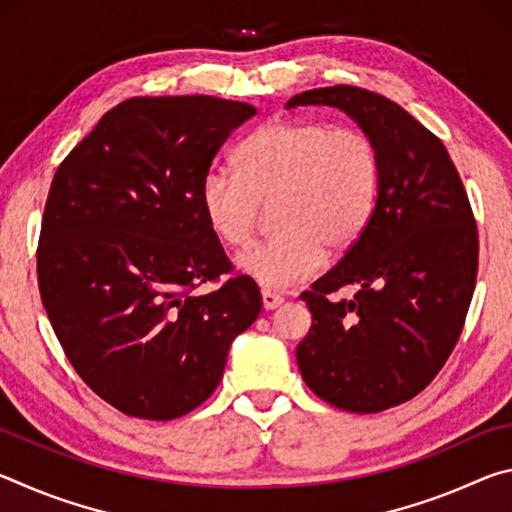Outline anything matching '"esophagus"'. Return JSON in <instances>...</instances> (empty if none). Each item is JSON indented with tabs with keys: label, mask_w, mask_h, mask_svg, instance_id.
<instances>
[{
	"label": "esophagus",
	"mask_w": 512,
	"mask_h": 512,
	"mask_svg": "<svg viewBox=\"0 0 512 512\" xmlns=\"http://www.w3.org/2000/svg\"><path fill=\"white\" fill-rule=\"evenodd\" d=\"M282 296H277V293H273V291H268V289H264L262 291V305H264V309L266 311H271V309H277L282 305Z\"/></svg>",
	"instance_id": "obj_1"
}]
</instances>
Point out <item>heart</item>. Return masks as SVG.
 <instances>
[{
    "mask_svg": "<svg viewBox=\"0 0 512 512\" xmlns=\"http://www.w3.org/2000/svg\"><path fill=\"white\" fill-rule=\"evenodd\" d=\"M237 173L210 169L198 205L212 235L230 248L253 237L259 205L271 207L275 235L237 255L241 275L284 289L318 271L325 250L357 244L375 214L381 164L370 137L325 121H271L235 155Z\"/></svg>",
    "mask_w": 512,
    "mask_h": 512,
    "instance_id": "b5f03b06",
    "label": "heart"
}]
</instances>
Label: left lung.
Listing matches in <instances>:
<instances>
[{
	"label": "left lung",
	"mask_w": 512,
	"mask_h": 512,
	"mask_svg": "<svg viewBox=\"0 0 512 512\" xmlns=\"http://www.w3.org/2000/svg\"><path fill=\"white\" fill-rule=\"evenodd\" d=\"M345 112L379 153L375 214L345 257L300 300L311 311L296 359L320 400L379 413L418 395L461 336L476 284L479 237L445 144L375 92L334 85L287 108ZM352 288V297H341Z\"/></svg>",
	"instance_id": "obj_1"
}]
</instances>
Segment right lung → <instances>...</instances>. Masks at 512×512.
<instances>
[{"label": "right lung", "instance_id": "obj_1", "mask_svg": "<svg viewBox=\"0 0 512 512\" xmlns=\"http://www.w3.org/2000/svg\"><path fill=\"white\" fill-rule=\"evenodd\" d=\"M241 101L135 97L108 110L60 164L42 216L38 284L69 363L121 413L173 420L214 393L232 341L262 311L230 271L198 187Z\"/></svg>", "mask_w": 512, "mask_h": 512}]
</instances>
